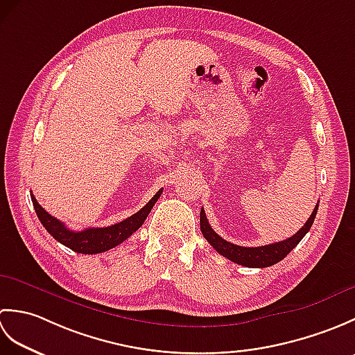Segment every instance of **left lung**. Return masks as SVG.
Returning <instances> with one entry per match:
<instances>
[{
	"mask_svg": "<svg viewBox=\"0 0 355 355\" xmlns=\"http://www.w3.org/2000/svg\"><path fill=\"white\" fill-rule=\"evenodd\" d=\"M318 209H319V205H315L313 214L310 215V218H308V221L304 224V227L297 233H294L293 236H290L288 239L279 241V243L262 245V247H241L223 239L220 235H216V232L212 227H210L205 210L202 209L200 214V225H201L202 236H205L209 241V244L212 245L218 253L223 254L224 258H227L229 261L236 262L239 266H244V267L263 268V267L275 266L276 262L282 261L285 256L288 254L293 248L300 243V241H302V238L311 229L315 214H318Z\"/></svg>",
	"mask_w": 355,
	"mask_h": 355,
	"instance_id": "1",
	"label": "left lung"
}]
</instances>
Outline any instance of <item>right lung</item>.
Returning a JSON list of instances; mask_svg holds the SVG:
<instances>
[{
    "label": "right lung",
    "instance_id": "obj_1",
    "mask_svg": "<svg viewBox=\"0 0 355 355\" xmlns=\"http://www.w3.org/2000/svg\"><path fill=\"white\" fill-rule=\"evenodd\" d=\"M163 189L158 191L154 197L149 200L145 207H141L137 214L126 218L123 221H120L114 225H108V227H92L80 232L67 229L64 223L56 220L55 216H51L47 210H44L41 207V205L36 201L33 195H30V197H32L35 212L37 218H40L41 224L47 229V232L58 241V243H61L65 247H69L71 250L82 254H94L107 252L110 248H114L116 245L122 244L126 238H130L135 230L140 229V225L145 223L146 216L149 215L150 209L154 207L157 200L160 198Z\"/></svg>",
    "mask_w": 355,
    "mask_h": 355
}]
</instances>
